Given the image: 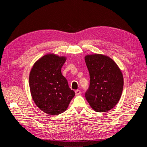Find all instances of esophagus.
Wrapping results in <instances>:
<instances>
[{"label": "esophagus", "instance_id": "obj_1", "mask_svg": "<svg viewBox=\"0 0 147 147\" xmlns=\"http://www.w3.org/2000/svg\"><path fill=\"white\" fill-rule=\"evenodd\" d=\"M81 94V91L80 90H76L75 91V94L77 96H78Z\"/></svg>", "mask_w": 147, "mask_h": 147}]
</instances>
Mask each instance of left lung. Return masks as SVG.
Instances as JSON below:
<instances>
[{
	"label": "left lung",
	"instance_id": "left-lung-1",
	"mask_svg": "<svg viewBox=\"0 0 147 147\" xmlns=\"http://www.w3.org/2000/svg\"><path fill=\"white\" fill-rule=\"evenodd\" d=\"M84 60L90 77L86 99L96 112H108L118 104L122 94L124 80L121 71L108 56L88 55Z\"/></svg>",
	"mask_w": 147,
	"mask_h": 147
}]
</instances>
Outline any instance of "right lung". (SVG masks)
Segmentation results:
<instances>
[{"label":"right lung","instance_id":"obj_1","mask_svg":"<svg viewBox=\"0 0 147 147\" xmlns=\"http://www.w3.org/2000/svg\"><path fill=\"white\" fill-rule=\"evenodd\" d=\"M65 56L48 53L38 59L30 70L29 88L38 107L48 115H57L67 109L75 92L62 75Z\"/></svg>","mask_w":147,"mask_h":147}]
</instances>
